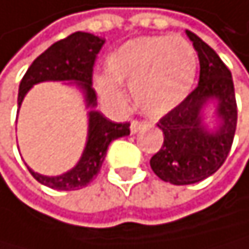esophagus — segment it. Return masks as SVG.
Returning a JSON list of instances; mask_svg holds the SVG:
<instances>
[{"instance_id":"1","label":"esophagus","mask_w":249,"mask_h":249,"mask_svg":"<svg viewBox=\"0 0 249 249\" xmlns=\"http://www.w3.org/2000/svg\"><path fill=\"white\" fill-rule=\"evenodd\" d=\"M145 127V124L144 122H139V121H133L130 124V131L131 133H138L139 130H142Z\"/></svg>"}]
</instances>
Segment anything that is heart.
Returning a JSON list of instances; mask_svg holds the SVG:
<instances>
[{"label": "heart", "instance_id": "b5f03b06", "mask_svg": "<svg viewBox=\"0 0 249 249\" xmlns=\"http://www.w3.org/2000/svg\"><path fill=\"white\" fill-rule=\"evenodd\" d=\"M106 75L96 79L99 94L111 104H122L118 85L130 88L133 102L147 116L174 110L191 93L197 55L179 35H145L125 41L105 62Z\"/></svg>", "mask_w": 249, "mask_h": 249}]
</instances>
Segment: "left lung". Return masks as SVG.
<instances>
[{
	"instance_id": "8db88e82",
	"label": "left lung",
	"mask_w": 249,
	"mask_h": 249,
	"mask_svg": "<svg viewBox=\"0 0 249 249\" xmlns=\"http://www.w3.org/2000/svg\"><path fill=\"white\" fill-rule=\"evenodd\" d=\"M186 34L198 54L200 80L181 104L160 119L164 144L150 160L156 177L177 186L198 183L215 174L231 150L237 125L231 71L200 37L191 31ZM211 100L217 104L214 129L204 124L202 116Z\"/></svg>"
}]
</instances>
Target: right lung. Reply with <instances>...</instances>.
Here are the masks:
<instances>
[{
    "instance_id": "add662e5",
    "label": "right lung",
    "mask_w": 249,
    "mask_h": 249,
    "mask_svg": "<svg viewBox=\"0 0 249 249\" xmlns=\"http://www.w3.org/2000/svg\"><path fill=\"white\" fill-rule=\"evenodd\" d=\"M105 40L88 32H74L49 46L34 60L19 83L18 107L34 85L41 82H68L75 85L85 97L88 108V136L83 153L75 166L57 177L29 172L38 183L55 191H77L85 187L102 167L111 141L130 135V124H116L96 110L97 96L93 89V66Z\"/></svg>"
}]
</instances>
